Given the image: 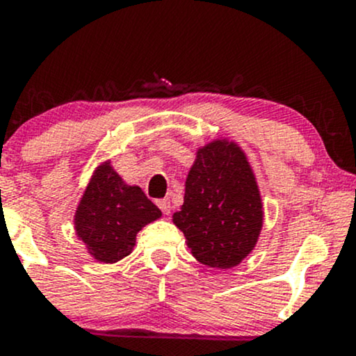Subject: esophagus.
<instances>
[{
    "instance_id": "34e87169",
    "label": "esophagus",
    "mask_w": 356,
    "mask_h": 356,
    "mask_svg": "<svg viewBox=\"0 0 356 356\" xmlns=\"http://www.w3.org/2000/svg\"><path fill=\"white\" fill-rule=\"evenodd\" d=\"M157 206H159V209L164 212L165 216H169L170 214V209H172V206H170V199H167V197L159 199Z\"/></svg>"
}]
</instances>
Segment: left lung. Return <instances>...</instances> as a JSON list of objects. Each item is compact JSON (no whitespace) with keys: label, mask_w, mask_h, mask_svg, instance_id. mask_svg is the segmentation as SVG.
Wrapping results in <instances>:
<instances>
[{"label":"left lung","mask_w":356,"mask_h":356,"mask_svg":"<svg viewBox=\"0 0 356 356\" xmlns=\"http://www.w3.org/2000/svg\"><path fill=\"white\" fill-rule=\"evenodd\" d=\"M263 214L256 177L241 147L226 138L201 147L187 174L181 211L172 216L192 256L209 268L238 266L256 246Z\"/></svg>","instance_id":"1"}]
</instances>
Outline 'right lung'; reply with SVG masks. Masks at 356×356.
Here are the masks:
<instances>
[{
    "label": "right lung",
    "mask_w": 356,
    "mask_h": 356,
    "mask_svg": "<svg viewBox=\"0 0 356 356\" xmlns=\"http://www.w3.org/2000/svg\"><path fill=\"white\" fill-rule=\"evenodd\" d=\"M161 216V209L140 187L125 184L105 162L90 179L73 222L93 259L112 264L129 256L137 232Z\"/></svg>",
    "instance_id": "1"
}]
</instances>
